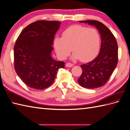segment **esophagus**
Masks as SVG:
<instances>
[{"label": "esophagus", "instance_id": "obj_1", "mask_svg": "<svg viewBox=\"0 0 130 130\" xmlns=\"http://www.w3.org/2000/svg\"><path fill=\"white\" fill-rule=\"evenodd\" d=\"M72 66H73V64H72L71 63H70V62H68L66 64V66L68 68H71Z\"/></svg>", "mask_w": 130, "mask_h": 130}]
</instances>
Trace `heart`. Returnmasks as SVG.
Instances as JSON below:
<instances>
[{
	"label": "heart",
	"mask_w": 130,
	"mask_h": 130,
	"mask_svg": "<svg viewBox=\"0 0 130 130\" xmlns=\"http://www.w3.org/2000/svg\"><path fill=\"white\" fill-rule=\"evenodd\" d=\"M101 37L94 28L81 25L69 27L62 32L61 38H56L54 46L59 58L65 59L73 51L72 58L88 62L98 55L100 47Z\"/></svg>",
	"instance_id": "1"
}]
</instances>
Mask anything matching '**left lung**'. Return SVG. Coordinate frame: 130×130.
<instances>
[{"label": "left lung", "instance_id": "8db88e82", "mask_svg": "<svg viewBox=\"0 0 130 130\" xmlns=\"http://www.w3.org/2000/svg\"><path fill=\"white\" fill-rule=\"evenodd\" d=\"M95 26L100 34L101 49L98 56L86 64L80 65L83 72L79 85L87 89L104 85L112 75L118 62V45L115 37L106 26L96 20L79 21Z\"/></svg>", "mask_w": 130, "mask_h": 130}]
</instances>
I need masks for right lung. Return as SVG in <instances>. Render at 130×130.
<instances>
[{"instance_id": "1", "label": "right lung", "mask_w": 130, "mask_h": 130, "mask_svg": "<svg viewBox=\"0 0 130 130\" xmlns=\"http://www.w3.org/2000/svg\"><path fill=\"white\" fill-rule=\"evenodd\" d=\"M61 23L38 20L24 28L14 47V68L24 84L36 90H44L54 82L65 62L56 61L51 53L55 34Z\"/></svg>"}]
</instances>
